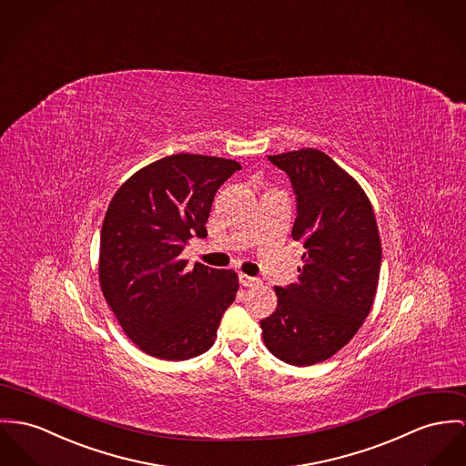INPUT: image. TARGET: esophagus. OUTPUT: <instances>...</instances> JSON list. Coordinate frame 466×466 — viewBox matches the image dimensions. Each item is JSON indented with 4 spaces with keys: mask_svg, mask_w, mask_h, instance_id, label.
Masks as SVG:
<instances>
[{
    "mask_svg": "<svg viewBox=\"0 0 466 466\" xmlns=\"http://www.w3.org/2000/svg\"><path fill=\"white\" fill-rule=\"evenodd\" d=\"M239 282H241V286L253 287L258 284V279H255V277H250V275H245V273H241V275H239Z\"/></svg>",
    "mask_w": 466,
    "mask_h": 466,
    "instance_id": "esophagus-1",
    "label": "esophagus"
}]
</instances>
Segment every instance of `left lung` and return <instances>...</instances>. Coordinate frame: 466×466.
<instances>
[{"label": "left lung", "instance_id": "8db88e82", "mask_svg": "<svg viewBox=\"0 0 466 466\" xmlns=\"http://www.w3.org/2000/svg\"><path fill=\"white\" fill-rule=\"evenodd\" d=\"M268 159L296 195L292 238L303 241L305 266L296 284L275 287L277 310L260 321L277 359L312 365L333 357L369 316L381 268L372 206L359 182L318 148Z\"/></svg>", "mask_w": 466, "mask_h": 466}]
</instances>
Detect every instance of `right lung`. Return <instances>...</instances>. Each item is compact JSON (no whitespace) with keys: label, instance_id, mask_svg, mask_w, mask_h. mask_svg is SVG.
<instances>
[{"label":"right lung","instance_id":"add662e5","mask_svg":"<svg viewBox=\"0 0 466 466\" xmlns=\"http://www.w3.org/2000/svg\"><path fill=\"white\" fill-rule=\"evenodd\" d=\"M241 165L200 154L167 156L126 180L101 228L99 280L126 335L147 355L187 360L215 344L239 287L232 269L180 260L206 238L218 187Z\"/></svg>","mask_w":466,"mask_h":466}]
</instances>
